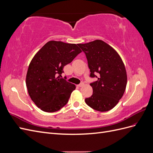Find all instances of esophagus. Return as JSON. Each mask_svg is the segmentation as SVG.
Wrapping results in <instances>:
<instances>
[{
    "label": "esophagus",
    "instance_id": "1",
    "mask_svg": "<svg viewBox=\"0 0 153 153\" xmlns=\"http://www.w3.org/2000/svg\"><path fill=\"white\" fill-rule=\"evenodd\" d=\"M84 82H82V83H80V84L78 85V86L80 87H82V86H84Z\"/></svg>",
    "mask_w": 153,
    "mask_h": 153
}]
</instances>
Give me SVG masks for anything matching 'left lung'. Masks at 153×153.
<instances>
[{"mask_svg": "<svg viewBox=\"0 0 153 153\" xmlns=\"http://www.w3.org/2000/svg\"><path fill=\"white\" fill-rule=\"evenodd\" d=\"M78 46L85 54L90 77L97 78L90 84L93 93L85 99L86 104L100 112L112 109L123 97L127 84L126 69L121 57L101 40Z\"/></svg>", "mask_w": 153, "mask_h": 153, "instance_id": "obj_1", "label": "left lung"}]
</instances>
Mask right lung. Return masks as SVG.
Masks as SVG:
<instances>
[{
    "label": "right lung",
    "mask_w": 153,
    "mask_h": 153,
    "mask_svg": "<svg viewBox=\"0 0 153 153\" xmlns=\"http://www.w3.org/2000/svg\"><path fill=\"white\" fill-rule=\"evenodd\" d=\"M81 52L78 45L50 41L32 59L26 85L31 100L41 110L54 112L67 104L76 86L61 75L64 67Z\"/></svg>",
    "instance_id": "right-lung-1"
}]
</instances>
